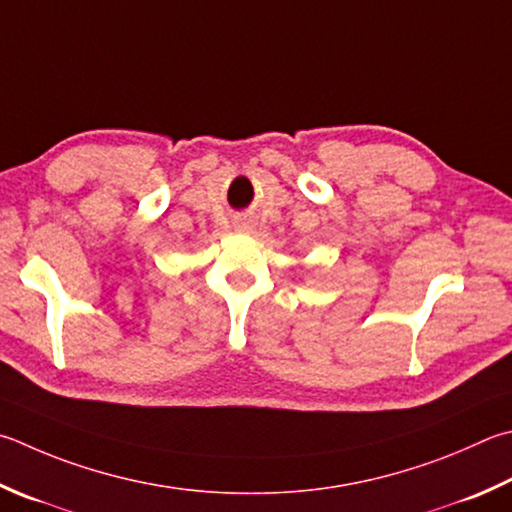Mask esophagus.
<instances>
[{
    "instance_id": "1",
    "label": "esophagus",
    "mask_w": 512,
    "mask_h": 512,
    "mask_svg": "<svg viewBox=\"0 0 512 512\" xmlns=\"http://www.w3.org/2000/svg\"><path fill=\"white\" fill-rule=\"evenodd\" d=\"M237 228H239V230H253V221H250V219H241L239 224H237Z\"/></svg>"
}]
</instances>
